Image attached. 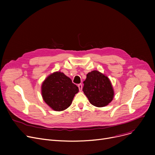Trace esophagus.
Here are the masks:
<instances>
[{"label": "esophagus", "instance_id": "34e87169", "mask_svg": "<svg viewBox=\"0 0 155 155\" xmlns=\"http://www.w3.org/2000/svg\"><path fill=\"white\" fill-rule=\"evenodd\" d=\"M78 88H79V91H82V85L81 84H78Z\"/></svg>", "mask_w": 155, "mask_h": 155}]
</instances>
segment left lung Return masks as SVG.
<instances>
[{
  "label": "left lung",
  "instance_id": "8db88e82",
  "mask_svg": "<svg viewBox=\"0 0 155 155\" xmlns=\"http://www.w3.org/2000/svg\"><path fill=\"white\" fill-rule=\"evenodd\" d=\"M84 84V93L94 106L105 107L112 101L113 87L109 78L103 73L97 70L89 72Z\"/></svg>",
  "mask_w": 155,
  "mask_h": 155
}]
</instances>
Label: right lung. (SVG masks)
Segmentation results:
<instances>
[{
  "label": "right lung",
  "mask_w": 155,
  "mask_h": 155,
  "mask_svg": "<svg viewBox=\"0 0 155 155\" xmlns=\"http://www.w3.org/2000/svg\"><path fill=\"white\" fill-rule=\"evenodd\" d=\"M78 92V87L72 83L69 77L60 71L54 72L49 75L41 86L44 101L56 111L67 109Z\"/></svg>",
  "instance_id": "right-lung-1"
}]
</instances>
